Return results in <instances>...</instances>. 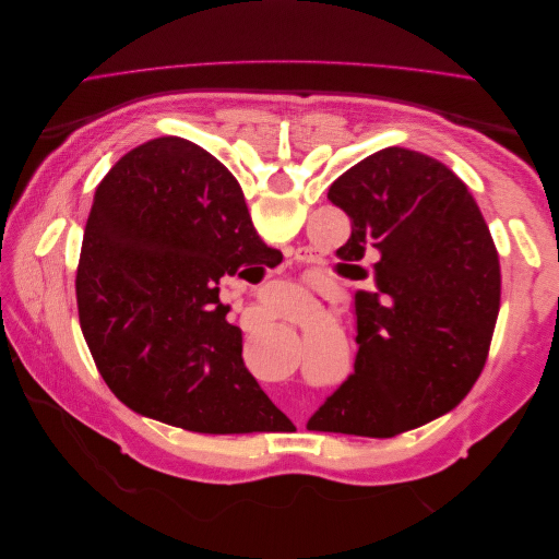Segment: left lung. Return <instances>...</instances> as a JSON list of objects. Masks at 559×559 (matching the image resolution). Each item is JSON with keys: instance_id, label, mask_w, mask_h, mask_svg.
I'll list each match as a JSON object with an SVG mask.
<instances>
[{"instance_id": "1", "label": "left lung", "mask_w": 559, "mask_h": 559, "mask_svg": "<svg viewBox=\"0 0 559 559\" xmlns=\"http://www.w3.org/2000/svg\"><path fill=\"white\" fill-rule=\"evenodd\" d=\"M329 200L352 222L337 259H373V292L354 294V376L310 431L392 438L450 413L480 378L501 306L492 235L448 165L389 146L337 177Z\"/></svg>"}]
</instances>
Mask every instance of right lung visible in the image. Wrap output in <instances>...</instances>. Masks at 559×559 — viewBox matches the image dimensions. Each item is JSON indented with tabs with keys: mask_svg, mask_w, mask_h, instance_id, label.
<instances>
[{
	"mask_svg": "<svg viewBox=\"0 0 559 559\" xmlns=\"http://www.w3.org/2000/svg\"><path fill=\"white\" fill-rule=\"evenodd\" d=\"M280 261L205 148L158 138L128 151L97 186L76 267L79 324L116 399L195 433L289 427L218 300L224 275Z\"/></svg>",
	"mask_w": 559,
	"mask_h": 559,
	"instance_id": "add662e5",
	"label": "right lung"
}]
</instances>
